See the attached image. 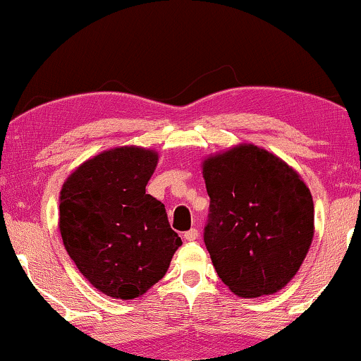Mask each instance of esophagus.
Here are the masks:
<instances>
[{
	"label": "esophagus",
	"mask_w": 361,
	"mask_h": 361,
	"mask_svg": "<svg viewBox=\"0 0 361 361\" xmlns=\"http://www.w3.org/2000/svg\"><path fill=\"white\" fill-rule=\"evenodd\" d=\"M198 236H200V231L196 230V228H191V230H188V231H186V233L183 235V238H185L186 241H195V240H198Z\"/></svg>",
	"instance_id": "esophagus-1"
}]
</instances>
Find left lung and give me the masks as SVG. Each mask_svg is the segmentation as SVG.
Masks as SVG:
<instances>
[{"label":"left lung","mask_w":361,"mask_h":361,"mask_svg":"<svg viewBox=\"0 0 361 361\" xmlns=\"http://www.w3.org/2000/svg\"><path fill=\"white\" fill-rule=\"evenodd\" d=\"M209 196L204 245L221 281L243 298L288 285L314 233L313 198L293 168L238 145L203 161Z\"/></svg>","instance_id":"1"}]
</instances>
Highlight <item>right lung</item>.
<instances>
[{
    "instance_id": "right-lung-1",
    "label": "right lung",
    "mask_w": 361,
    "mask_h": 361,
    "mask_svg": "<svg viewBox=\"0 0 361 361\" xmlns=\"http://www.w3.org/2000/svg\"><path fill=\"white\" fill-rule=\"evenodd\" d=\"M157 165L153 149H106L76 168L59 193L63 245L81 275L111 298L147 293L181 246L165 204L147 193Z\"/></svg>"
}]
</instances>
